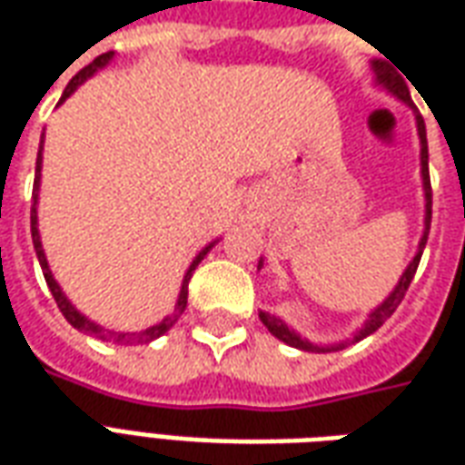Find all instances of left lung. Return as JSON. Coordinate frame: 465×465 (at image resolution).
I'll use <instances>...</instances> for the list:
<instances>
[{
    "instance_id": "1",
    "label": "left lung",
    "mask_w": 465,
    "mask_h": 465,
    "mask_svg": "<svg viewBox=\"0 0 465 465\" xmlns=\"http://www.w3.org/2000/svg\"><path fill=\"white\" fill-rule=\"evenodd\" d=\"M373 74H376V84H381L386 92H391L393 96H399L403 104H409L413 112H416V126H419V139H420V176H423V196H426V219H423V236H420L419 242V252H416V256H413V262L406 266V272H403V276H401V282L396 283V289L389 293V299L381 303V306H376L373 312L369 313V319H366V323L361 326L359 331H356V336H353V341H361V339H366V336H371V333L376 331V329H381L383 326V322L389 319L391 313L399 309V303L403 302V296H406V292H409L411 282H413V273H416V269H419V262H420V253H423V249H426V242H429V229H430V176H429V142H426V124H423V116L419 114V109H416V104L411 102V92L409 86H406V82L401 79L393 69H391L386 62H373ZM262 266V263H259ZM259 319L263 322V326L269 329V331L279 339V341L289 343V346H293V349H302V351H312V353H326V351H339L343 349L346 343H333V346H316V343L306 341V339H302L299 333L292 331L286 323L282 322V319H276V316H272V313L266 312H259Z\"/></svg>"
}]
</instances>
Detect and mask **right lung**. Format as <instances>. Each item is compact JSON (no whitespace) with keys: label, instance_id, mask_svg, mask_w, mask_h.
Listing matches in <instances>:
<instances>
[{"label":"right lung","instance_id":"add662e5","mask_svg":"<svg viewBox=\"0 0 465 465\" xmlns=\"http://www.w3.org/2000/svg\"><path fill=\"white\" fill-rule=\"evenodd\" d=\"M112 56H114V52L99 54L94 62H92V64H86L82 72H76V74L72 76V82L66 84L64 94H62V99H59V104L64 102L66 96L74 94V89L82 84V82H86V79L94 74V72H99L102 66L109 64V62H112ZM42 143H45V136H42ZM42 143H39V153H36L35 192H32V242H35L36 259H39V266H42V273H45L46 286H49V292H52V296H54V302H56V306H59V312L64 313V319L72 323V326H74L76 331L89 333V336H94V339H102V341H112V343H122V346H129V343H149V341H153V339L163 336V333L172 329L173 323L179 322V316H182L183 309H186V296H189V279H192L193 269H196V266L202 263V259L206 256V253L212 252V246L216 242L209 243L206 249H202V252H199V256L193 259L192 266H189V272H186V276H183L182 292H179V299H176V306H173V312L169 313V316H163L159 323H153V326L143 329V331L122 333V331H112V329H104V326H99V323H94V322H89L84 313L76 312L74 306H72V302H69V299L64 296V292L59 289V283L54 282V276H52V272H49V263H46L45 249H42V239H39V226H36V202H39V179H42Z\"/></svg>","mask_w":465,"mask_h":465}]
</instances>
